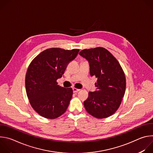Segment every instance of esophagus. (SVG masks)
<instances>
[{
	"instance_id": "1",
	"label": "esophagus",
	"mask_w": 153,
	"mask_h": 153,
	"mask_svg": "<svg viewBox=\"0 0 153 153\" xmlns=\"http://www.w3.org/2000/svg\"><path fill=\"white\" fill-rule=\"evenodd\" d=\"M73 92H74V93H77L79 91H80L79 89H77V88H73Z\"/></svg>"
}]
</instances>
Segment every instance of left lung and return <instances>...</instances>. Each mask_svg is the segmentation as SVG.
<instances>
[{
	"mask_svg": "<svg viewBox=\"0 0 153 153\" xmlns=\"http://www.w3.org/2000/svg\"><path fill=\"white\" fill-rule=\"evenodd\" d=\"M79 54L88 61L91 76L97 78L96 91L90 92L84 101L86 111L97 119L113 115L125 94L126 79L117 59L102 47L85 49Z\"/></svg>",
	"mask_w": 153,
	"mask_h": 153,
	"instance_id": "obj_1",
	"label": "left lung"
}]
</instances>
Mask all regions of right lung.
Returning a JSON list of instances; mask_svg holds the SVG:
<instances>
[{
  "instance_id": "obj_1",
  "label": "right lung",
  "mask_w": 153,
  "mask_h": 153,
  "mask_svg": "<svg viewBox=\"0 0 153 153\" xmlns=\"http://www.w3.org/2000/svg\"><path fill=\"white\" fill-rule=\"evenodd\" d=\"M79 50L59 48L45 50L31 62L25 77L26 92L34 110L41 116L53 119L62 115L69 105L73 89L57 85L68 64Z\"/></svg>"
}]
</instances>
